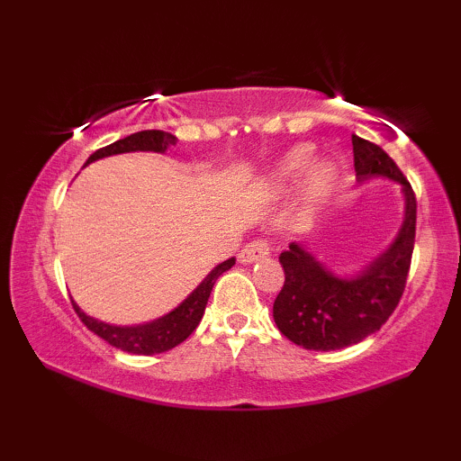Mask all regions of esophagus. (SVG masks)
<instances>
[{
	"mask_svg": "<svg viewBox=\"0 0 461 461\" xmlns=\"http://www.w3.org/2000/svg\"><path fill=\"white\" fill-rule=\"evenodd\" d=\"M270 256V246L267 240H254L249 241L248 246H244L241 249L238 260L241 264H254V262H260V260H268Z\"/></svg>",
	"mask_w": 461,
	"mask_h": 461,
	"instance_id": "34e87169",
	"label": "esophagus"
}]
</instances>
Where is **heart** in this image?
Here are the masks:
<instances>
[{
  "mask_svg": "<svg viewBox=\"0 0 461 461\" xmlns=\"http://www.w3.org/2000/svg\"><path fill=\"white\" fill-rule=\"evenodd\" d=\"M311 158H313V146L311 144H299L291 148L276 165L275 173H272V181L276 185H288L296 181L307 170V194L311 199L325 197L333 186L335 178H338V167L331 160L319 158L311 162Z\"/></svg>",
  "mask_w": 461,
  "mask_h": 461,
  "instance_id": "b5f03b06",
  "label": "heart"
}]
</instances>
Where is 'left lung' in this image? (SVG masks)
<instances>
[{
    "label": "left lung",
    "mask_w": 461,
    "mask_h": 461,
    "mask_svg": "<svg viewBox=\"0 0 461 461\" xmlns=\"http://www.w3.org/2000/svg\"><path fill=\"white\" fill-rule=\"evenodd\" d=\"M352 146L357 183L388 178L399 185L404 215L388 248L354 275H335L307 244L293 241L280 254L285 286L272 317L286 339L315 352L354 346L386 323L402 296L415 246L417 199L409 181L380 146L356 134Z\"/></svg>",
    "instance_id": "left-lung-1"
}]
</instances>
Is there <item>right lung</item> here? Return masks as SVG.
<instances>
[{"label": "right lung", "instance_id": "1", "mask_svg": "<svg viewBox=\"0 0 461 461\" xmlns=\"http://www.w3.org/2000/svg\"><path fill=\"white\" fill-rule=\"evenodd\" d=\"M175 144H176V138L173 134H168V131L144 130V131H138V134L118 140V142L109 144L105 148H101L97 152H93L87 158V162H85V167L99 158H105V156L126 154V152L165 154L168 150V146H175ZM233 264H236V258H230L221 264H217V267L201 280L197 288H194L191 294H186V299L183 303H178V305L173 311H168L167 315H162L148 323L112 325L87 315L75 301L71 303L77 311V315L81 317V321L87 325V330L99 335L101 339H105L109 346L118 348L122 352L138 354V356L162 354V352H168V349H173L175 346H178V343H183L194 331V327L199 325L203 313H205L209 294H212L215 280L220 278L225 270H230Z\"/></svg>", "mask_w": 461, "mask_h": 461}]
</instances>
